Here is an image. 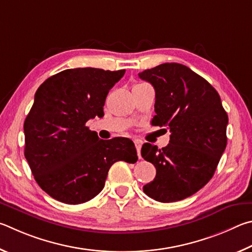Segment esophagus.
<instances>
[{"label":"esophagus","instance_id":"esophagus-1","mask_svg":"<svg viewBox=\"0 0 252 252\" xmlns=\"http://www.w3.org/2000/svg\"><path fill=\"white\" fill-rule=\"evenodd\" d=\"M135 147H136V151H137V155L140 158V149H142V142L140 140H135Z\"/></svg>","mask_w":252,"mask_h":252}]
</instances>
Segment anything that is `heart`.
<instances>
[{"label":"heart","mask_w":252,"mask_h":252,"mask_svg":"<svg viewBox=\"0 0 252 252\" xmlns=\"http://www.w3.org/2000/svg\"><path fill=\"white\" fill-rule=\"evenodd\" d=\"M137 85H138V84H137Z\"/></svg>","instance_id":"b5f03b06"}]
</instances>
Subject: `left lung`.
I'll return each instance as SVG.
<instances>
[{
    "mask_svg": "<svg viewBox=\"0 0 252 252\" xmlns=\"http://www.w3.org/2000/svg\"><path fill=\"white\" fill-rule=\"evenodd\" d=\"M138 76L155 88L152 125L170 130L166 147L143 145V158L156 168L143 190L160 202L183 200L214 176L227 146L228 115L217 91L183 64H160Z\"/></svg>",
    "mask_w": 252,
    "mask_h": 252,
    "instance_id": "8db88e82",
    "label": "left lung"
}]
</instances>
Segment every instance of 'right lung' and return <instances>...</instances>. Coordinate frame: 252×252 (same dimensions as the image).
Returning <instances> with one entry per match:
<instances>
[{"label": "right lung", "instance_id": "1", "mask_svg": "<svg viewBox=\"0 0 252 252\" xmlns=\"http://www.w3.org/2000/svg\"><path fill=\"white\" fill-rule=\"evenodd\" d=\"M125 69L70 68L48 77L35 93L24 122V155L35 180L52 198L78 205L98 195L114 162L137 161L128 138L99 139L85 126L104 116L108 92Z\"/></svg>", "mask_w": 252, "mask_h": 252}]
</instances>
